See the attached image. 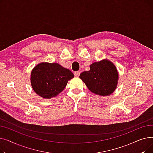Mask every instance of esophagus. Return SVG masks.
Segmentation results:
<instances>
[{"instance_id": "1", "label": "esophagus", "mask_w": 153, "mask_h": 153, "mask_svg": "<svg viewBox=\"0 0 153 153\" xmlns=\"http://www.w3.org/2000/svg\"><path fill=\"white\" fill-rule=\"evenodd\" d=\"M79 75H80V72L79 71H76V72H74V76H75L78 77V76H79Z\"/></svg>"}]
</instances>
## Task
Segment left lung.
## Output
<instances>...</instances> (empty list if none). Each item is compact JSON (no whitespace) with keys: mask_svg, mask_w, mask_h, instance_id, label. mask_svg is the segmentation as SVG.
<instances>
[{"mask_svg":"<svg viewBox=\"0 0 153 153\" xmlns=\"http://www.w3.org/2000/svg\"><path fill=\"white\" fill-rule=\"evenodd\" d=\"M79 77L92 92L102 96L113 93L118 83V72L114 64L107 59L96 62L90 66Z\"/></svg>","mask_w":153,"mask_h":153,"instance_id":"left-lung-1","label":"left lung"}]
</instances>
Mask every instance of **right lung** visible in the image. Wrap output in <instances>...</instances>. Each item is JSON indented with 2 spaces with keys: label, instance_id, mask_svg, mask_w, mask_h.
Returning a JSON list of instances; mask_svg holds the SVG:
<instances>
[{
  "label": "right lung",
  "instance_id": "add662e5",
  "mask_svg": "<svg viewBox=\"0 0 153 153\" xmlns=\"http://www.w3.org/2000/svg\"><path fill=\"white\" fill-rule=\"evenodd\" d=\"M74 74L58 63L42 62L31 73V84L34 91L44 99H51L61 92Z\"/></svg>",
  "mask_w": 153,
  "mask_h": 153
}]
</instances>
